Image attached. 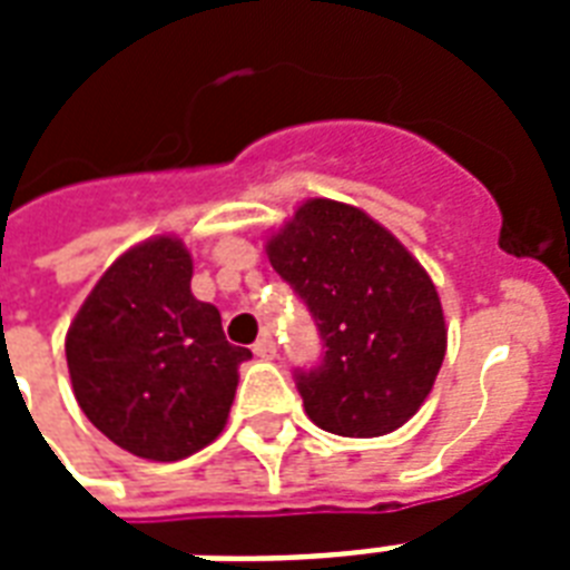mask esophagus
<instances>
[{"instance_id": "1", "label": "esophagus", "mask_w": 570, "mask_h": 570, "mask_svg": "<svg viewBox=\"0 0 570 570\" xmlns=\"http://www.w3.org/2000/svg\"><path fill=\"white\" fill-rule=\"evenodd\" d=\"M275 352H277V346H275V337H272V334H263V337L254 343V355H257L259 361H272V357H275Z\"/></svg>"}]
</instances>
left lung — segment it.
Returning a JSON list of instances; mask_svg holds the SVG:
<instances>
[{
  "mask_svg": "<svg viewBox=\"0 0 570 570\" xmlns=\"http://www.w3.org/2000/svg\"><path fill=\"white\" fill-rule=\"evenodd\" d=\"M268 263L320 325L322 364L295 384L313 423L343 438L396 432L420 411L446 355L425 272L357 206L311 197L266 239Z\"/></svg>",
  "mask_w": 570,
  "mask_h": 570,
  "instance_id": "8db88e82",
  "label": "left lung"
}]
</instances>
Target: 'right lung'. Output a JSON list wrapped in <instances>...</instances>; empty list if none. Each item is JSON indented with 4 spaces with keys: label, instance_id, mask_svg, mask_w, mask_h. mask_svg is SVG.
<instances>
[{
    "label": "right lung",
    "instance_id": "1",
    "mask_svg": "<svg viewBox=\"0 0 570 570\" xmlns=\"http://www.w3.org/2000/svg\"><path fill=\"white\" fill-rule=\"evenodd\" d=\"M67 370L85 416L138 459L180 461L222 434L239 364L215 304L191 295V254L154 236L111 263L70 322Z\"/></svg>",
    "mask_w": 570,
    "mask_h": 570
}]
</instances>
